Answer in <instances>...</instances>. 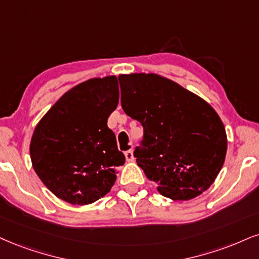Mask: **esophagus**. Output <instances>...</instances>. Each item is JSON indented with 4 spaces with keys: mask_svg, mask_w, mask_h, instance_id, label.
I'll list each match as a JSON object with an SVG mask.
<instances>
[{
    "mask_svg": "<svg viewBox=\"0 0 259 259\" xmlns=\"http://www.w3.org/2000/svg\"><path fill=\"white\" fill-rule=\"evenodd\" d=\"M124 157H126L127 162H132L135 159V155H133L132 150H128V151L124 152Z\"/></svg>",
    "mask_w": 259,
    "mask_h": 259,
    "instance_id": "esophagus-1",
    "label": "esophagus"
}]
</instances>
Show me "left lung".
Wrapping results in <instances>:
<instances>
[{
    "label": "left lung",
    "instance_id": "1",
    "mask_svg": "<svg viewBox=\"0 0 259 259\" xmlns=\"http://www.w3.org/2000/svg\"><path fill=\"white\" fill-rule=\"evenodd\" d=\"M121 105L144 127L137 164L162 196L190 200L218 178L227 154V133L202 97L156 73L119 75Z\"/></svg>",
    "mask_w": 259,
    "mask_h": 259
}]
</instances>
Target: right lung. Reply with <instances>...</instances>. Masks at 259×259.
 <instances>
[{
    "instance_id": "right-lung-1",
    "label": "right lung",
    "mask_w": 259,
    "mask_h": 259,
    "mask_svg": "<svg viewBox=\"0 0 259 259\" xmlns=\"http://www.w3.org/2000/svg\"><path fill=\"white\" fill-rule=\"evenodd\" d=\"M117 103L116 75L92 78L63 94L37 123L32 167L59 199L88 205L111 190L124 163L107 124Z\"/></svg>"
}]
</instances>
